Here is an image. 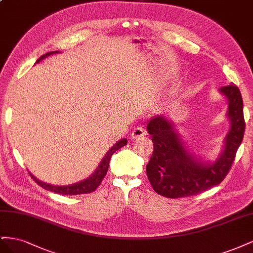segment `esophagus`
Returning a JSON list of instances; mask_svg holds the SVG:
<instances>
[{
  "label": "esophagus",
  "mask_w": 253,
  "mask_h": 253,
  "mask_svg": "<svg viewBox=\"0 0 253 253\" xmlns=\"http://www.w3.org/2000/svg\"><path fill=\"white\" fill-rule=\"evenodd\" d=\"M144 135H145L144 128L142 126H137L133 129L131 136H132L133 139H138V138H141V137H143Z\"/></svg>",
  "instance_id": "obj_1"
}]
</instances>
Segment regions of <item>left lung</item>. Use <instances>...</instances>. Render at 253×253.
Instances as JSON below:
<instances>
[{
    "label": "left lung",
    "instance_id": "left-lung-1",
    "mask_svg": "<svg viewBox=\"0 0 253 253\" xmlns=\"http://www.w3.org/2000/svg\"><path fill=\"white\" fill-rule=\"evenodd\" d=\"M229 100L231 128L226 136L225 150L212 165L198 163L185 150L174 126L164 116L149 121L147 129L154 144L147 165V174L156 193L168 198L197 195L218 185L227 176L245 133L243 98L236 85L219 89Z\"/></svg>",
    "mask_w": 253,
    "mask_h": 253
}]
</instances>
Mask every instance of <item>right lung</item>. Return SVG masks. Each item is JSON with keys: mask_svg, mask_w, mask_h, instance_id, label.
<instances>
[{"mask_svg": "<svg viewBox=\"0 0 253 253\" xmlns=\"http://www.w3.org/2000/svg\"><path fill=\"white\" fill-rule=\"evenodd\" d=\"M55 52H59V51H49V52H46V53H45V55H43L39 60H38L37 62H39L40 60L44 59L45 57H47L49 55H52V53H55ZM126 142H127L126 139H121L120 141H118L116 144L114 145L113 148H111V150L108 152V154L104 156V158L102 159L100 166L98 167L97 171L93 175H91L89 178L83 180L81 182L75 183V185L63 186V187L51 186V185H48V183H45V182L40 181L39 179H37L33 174L29 173V175L32 176V178L40 187H42L43 189L47 190V191H50V192H53V193H58V194H62V195H79V194L90 193V192H93V191H95L99 187V185H100L101 181L105 177L106 172H108V169H109L110 159H111L112 155L117 150H119L120 148L125 147V145L126 144Z\"/></svg>", "mask_w": 253, "mask_h": 253, "instance_id": "add662e5", "label": "right lung"}]
</instances>
